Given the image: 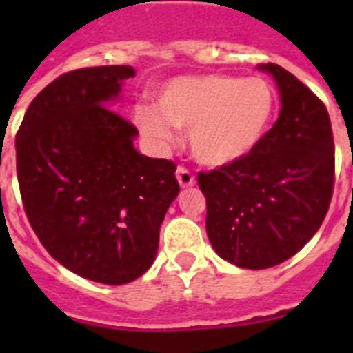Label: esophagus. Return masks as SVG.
<instances>
[{
	"label": "esophagus",
	"instance_id": "obj_1",
	"mask_svg": "<svg viewBox=\"0 0 353 353\" xmlns=\"http://www.w3.org/2000/svg\"><path fill=\"white\" fill-rule=\"evenodd\" d=\"M176 177H177V183L181 185V188H190L196 185V179H194L192 172L187 170V168H183V166H179V168H177Z\"/></svg>",
	"mask_w": 353,
	"mask_h": 353
}]
</instances>
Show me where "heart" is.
<instances>
[{"label": "heart", "mask_w": 353, "mask_h": 353, "mask_svg": "<svg viewBox=\"0 0 353 353\" xmlns=\"http://www.w3.org/2000/svg\"><path fill=\"white\" fill-rule=\"evenodd\" d=\"M155 104L133 110V121L152 143L168 146L176 139L174 126L188 130L194 159L220 168L243 159L260 143L273 113V91L256 77L192 74L166 82Z\"/></svg>", "instance_id": "heart-1"}]
</instances>
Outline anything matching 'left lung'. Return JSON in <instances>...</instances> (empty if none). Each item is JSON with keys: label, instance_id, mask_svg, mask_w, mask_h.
I'll return each instance as SVG.
<instances>
[{"label": "left lung", "instance_id": "left-lung-1", "mask_svg": "<svg viewBox=\"0 0 353 353\" xmlns=\"http://www.w3.org/2000/svg\"><path fill=\"white\" fill-rule=\"evenodd\" d=\"M258 69L279 88V119L243 159L198 176L212 249L241 269L273 268L296 254L319 231L334 192L326 106L284 68Z\"/></svg>", "mask_w": 353, "mask_h": 353}]
</instances>
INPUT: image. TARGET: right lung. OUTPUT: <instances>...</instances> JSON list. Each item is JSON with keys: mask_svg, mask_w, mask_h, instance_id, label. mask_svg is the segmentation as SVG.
<instances>
[{"mask_svg": "<svg viewBox=\"0 0 353 353\" xmlns=\"http://www.w3.org/2000/svg\"><path fill=\"white\" fill-rule=\"evenodd\" d=\"M133 77L130 65L62 74L30 102L16 135L21 199L41 245L108 285L148 271L179 194L176 165L139 154L135 126L110 110Z\"/></svg>", "mask_w": 353, "mask_h": 353, "instance_id": "1", "label": "right lung"}]
</instances>
